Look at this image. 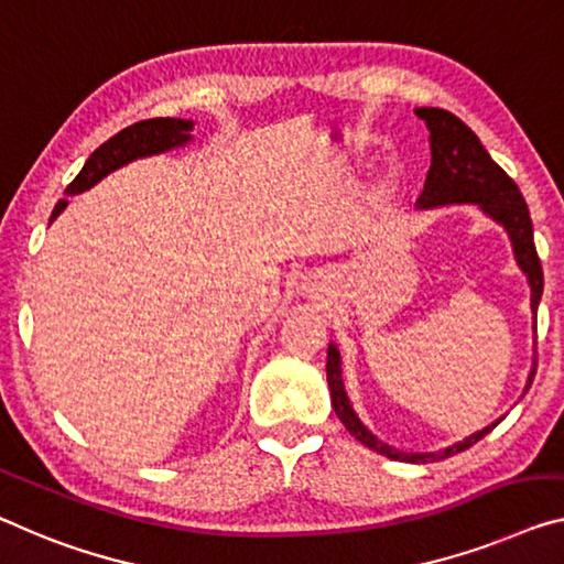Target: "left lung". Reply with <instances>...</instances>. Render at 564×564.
Returning a JSON list of instances; mask_svg holds the SVG:
<instances>
[{
  "label": "left lung",
  "mask_w": 564,
  "mask_h": 564,
  "mask_svg": "<svg viewBox=\"0 0 564 564\" xmlns=\"http://www.w3.org/2000/svg\"><path fill=\"white\" fill-rule=\"evenodd\" d=\"M419 116L429 128V141H431V169L423 184V192L419 196V209H433V206H446V204H479L484 214H489L494 221H499L507 229L509 239H512L517 264L522 267V272L530 280L532 290V312L536 315V305H540L544 276L542 264L534 249V234H532V219L530 209H527L524 196L519 192L512 178L501 171L497 163L491 161V155L484 149L479 138L471 131L464 120H458L454 112L441 110V108H415ZM536 372V358L534 368L530 372V383ZM327 386H330L333 409L337 419L345 423V429L350 431V436L360 441L362 446L372 448V452L383 454L395 462H411V464H429L441 462L454 454H462L466 448L474 446L476 441H481L487 433L497 426L481 429L471 433L469 438L458 441V444L441 448V452L431 454H405L398 448L378 441L372 433L362 426L358 415H355L352 405L348 401L343 386V370H340V352L337 345L330 343L327 348Z\"/></svg>",
  "instance_id": "obj_1"
}]
</instances>
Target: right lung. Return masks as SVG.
I'll list each match as a JSON object with an SVG mask.
<instances>
[{
  "label": "right lung",
  "mask_w": 564,
  "mask_h": 564,
  "mask_svg": "<svg viewBox=\"0 0 564 564\" xmlns=\"http://www.w3.org/2000/svg\"><path fill=\"white\" fill-rule=\"evenodd\" d=\"M192 120L181 118H151L141 120V123H133L123 128V131L116 133L90 153V159L85 161L83 171L73 178V184L65 188L67 196L88 192L90 186L98 184L100 178H106L110 171H116L126 163L135 159H145V155H155L163 151L176 149V145H186L192 141ZM67 206L65 198H59L55 212H52V219H57V214Z\"/></svg>",
  "instance_id": "add662e5"
}]
</instances>
